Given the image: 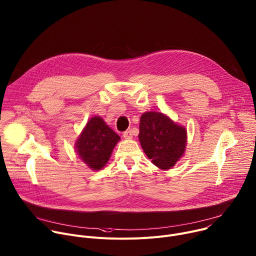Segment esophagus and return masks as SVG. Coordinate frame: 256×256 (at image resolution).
I'll return each mask as SVG.
<instances>
[{
  "label": "esophagus",
  "mask_w": 256,
  "mask_h": 256,
  "mask_svg": "<svg viewBox=\"0 0 256 256\" xmlns=\"http://www.w3.org/2000/svg\"><path fill=\"white\" fill-rule=\"evenodd\" d=\"M124 138H132V130H126V132H124Z\"/></svg>",
  "instance_id": "34e87169"
}]
</instances>
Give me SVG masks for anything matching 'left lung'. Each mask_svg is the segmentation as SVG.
Segmentation results:
<instances>
[{
	"label": "left lung",
	"instance_id": "8db88e82",
	"mask_svg": "<svg viewBox=\"0 0 256 256\" xmlns=\"http://www.w3.org/2000/svg\"><path fill=\"white\" fill-rule=\"evenodd\" d=\"M138 140L144 152L160 169H170L182 157L188 140L186 130L167 116L144 112L140 120Z\"/></svg>",
	"mask_w": 256,
	"mask_h": 256
}]
</instances>
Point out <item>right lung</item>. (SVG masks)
Listing matches in <instances>:
<instances>
[{
  "label": "right lung",
  "instance_id": "add662e5",
  "mask_svg": "<svg viewBox=\"0 0 256 256\" xmlns=\"http://www.w3.org/2000/svg\"><path fill=\"white\" fill-rule=\"evenodd\" d=\"M120 136L105 122L94 116L89 120L76 142V152L80 159L92 170H100L108 162Z\"/></svg>",
  "mask_w": 256,
  "mask_h": 256
}]
</instances>
